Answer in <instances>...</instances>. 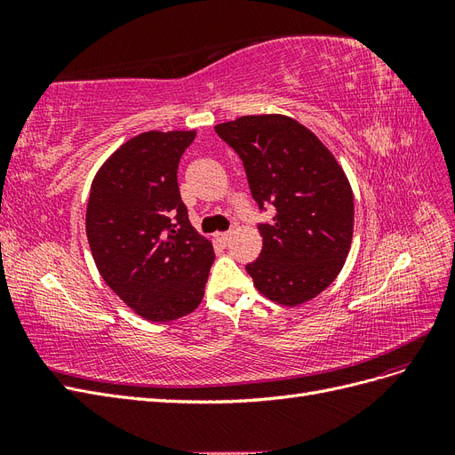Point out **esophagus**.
<instances>
[{
    "instance_id": "34e87169",
    "label": "esophagus",
    "mask_w": 455,
    "mask_h": 455,
    "mask_svg": "<svg viewBox=\"0 0 455 455\" xmlns=\"http://www.w3.org/2000/svg\"><path fill=\"white\" fill-rule=\"evenodd\" d=\"M216 239L222 243V244H228L231 241V231H220V233H216Z\"/></svg>"
}]
</instances>
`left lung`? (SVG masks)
<instances>
[{
	"mask_svg": "<svg viewBox=\"0 0 455 455\" xmlns=\"http://www.w3.org/2000/svg\"><path fill=\"white\" fill-rule=\"evenodd\" d=\"M216 134L241 157L259 211V258L246 266L254 286L281 306H299L338 277L353 239V191L336 157L292 117L243 116Z\"/></svg>",
	"mask_w": 455,
	"mask_h": 455,
	"instance_id": "obj_1",
	"label": "left lung"
}]
</instances>
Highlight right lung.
<instances>
[{"label": "right lung", "instance_id": "1", "mask_svg": "<svg viewBox=\"0 0 455 455\" xmlns=\"http://www.w3.org/2000/svg\"><path fill=\"white\" fill-rule=\"evenodd\" d=\"M196 131H149L116 149L96 172L87 239L102 279L151 323L197 309L214 261L212 243L189 224L178 163Z\"/></svg>", "mask_w": 455, "mask_h": 455}]
</instances>
